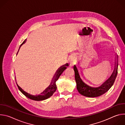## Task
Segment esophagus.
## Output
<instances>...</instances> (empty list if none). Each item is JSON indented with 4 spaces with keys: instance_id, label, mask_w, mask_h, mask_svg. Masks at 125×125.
<instances>
[{
    "instance_id": "obj_1",
    "label": "esophagus",
    "mask_w": 125,
    "mask_h": 125,
    "mask_svg": "<svg viewBox=\"0 0 125 125\" xmlns=\"http://www.w3.org/2000/svg\"><path fill=\"white\" fill-rule=\"evenodd\" d=\"M76 62V60L75 58H72L70 60V65L71 66H73Z\"/></svg>"
}]
</instances>
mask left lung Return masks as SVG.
Here are the masks:
<instances>
[{"label":"left lung","mask_w":125,"mask_h":125,"mask_svg":"<svg viewBox=\"0 0 125 125\" xmlns=\"http://www.w3.org/2000/svg\"><path fill=\"white\" fill-rule=\"evenodd\" d=\"M118 66V57L116 54L115 67L110 77L101 85L98 87H93L88 85L83 80L79 72L77 66L76 65H74V70L75 71V78L77 83L78 91L81 94L88 97H95L103 94L107 92L113 85L117 75Z\"/></svg>","instance_id":"left-lung-1"}]
</instances>
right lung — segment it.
I'll use <instances>...</instances> for the list:
<instances>
[{"label": "right lung", "instance_id": "1", "mask_svg": "<svg viewBox=\"0 0 125 125\" xmlns=\"http://www.w3.org/2000/svg\"><path fill=\"white\" fill-rule=\"evenodd\" d=\"M27 40L26 39L21 44V45L20 46L19 49L18 51L17 55L18 54V53L19 49L20 48V47H21V46L24 44L26 42ZM69 64L67 63L66 64L62 65V66H61L60 67H59L58 70L56 71V72L55 73V74H54V76H53L51 83L49 84V85L45 89V90L42 92V93L40 94L39 95H33L32 94H31L29 93H28L27 92H26V91H25L17 83L16 80V78H15V80H16V82L17 83V85L18 86V87L19 90H20V91L24 94L25 95L26 97H27L28 98L33 100H36V101H41V100H43L45 99H46L47 98H48L49 97H50V96H51L54 93V92L56 91V90H57V86H56V82L58 80V79H59V77L60 76V75L62 74V73L64 72V71L67 68L68 66H69Z\"/></svg>", "mask_w": 125, "mask_h": 125}]
</instances>
